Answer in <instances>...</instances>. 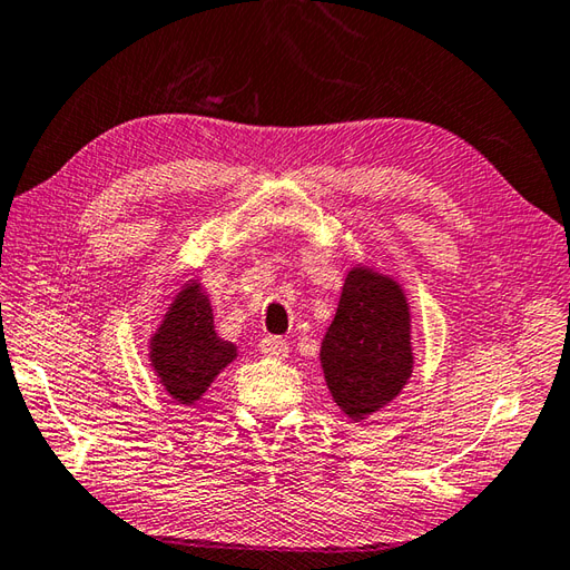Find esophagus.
<instances>
[{"mask_svg":"<svg viewBox=\"0 0 570 570\" xmlns=\"http://www.w3.org/2000/svg\"><path fill=\"white\" fill-rule=\"evenodd\" d=\"M259 350L272 360H286L288 357V343L282 341V337H264L259 343Z\"/></svg>","mask_w":570,"mask_h":570,"instance_id":"obj_1","label":"esophagus"}]
</instances>
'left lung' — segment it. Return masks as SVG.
Segmentation results:
<instances>
[{
    "label": "left lung",
    "mask_w": 570,
    "mask_h": 570,
    "mask_svg": "<svg viewBox=\"0 0 570 570\" xmlns=\"http://www.w3.org/2000/svg\"><path fill=\"white\" fill-rule=\"evenodd\" d=\"M318 357L333 402L350 421L390 406L414 372L404 286L370 264L350 266Z\"/></svg>",
    "instance_id": "8db88e82"
}]
</instances>
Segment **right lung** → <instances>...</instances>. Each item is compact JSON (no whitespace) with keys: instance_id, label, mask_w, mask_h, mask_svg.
I'll list each match as a JSON object with an SVG mask.
<instances>
[{"instance_id":"obj_1","label":"right lung","mask_w":570,"mask_h":570,"mask_svg":"<svg viewBox=\"0 0 570 570\" xmlns=\"http://www.w3.org/2000/svg\"><path fill=\"white\" fill-rule=\"evenodd\" d=\"M147 347L156 380L180 406L200 402L217 374L239 355L235 343L215 333L210 296L198 276L178 288Z\"/></svg>"}]
</instances>
